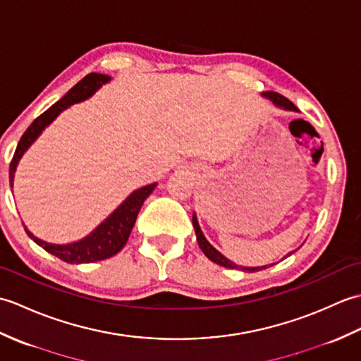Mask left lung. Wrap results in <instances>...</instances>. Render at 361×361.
<instances>
[{
	"label": "left lung",
	"instance_id": "left-lung-1",
	"mask_svg": "<svg viewBox=\"0 0 361 361\" xmlns=\"http://www.w3.org/2000/svg\"><path fill=\"white\" fill-rule=\"evenodd\" d=\"M262 96L265 99H268L274 106H278V109L281 110H286V111H299L293 102H290L287 97H283L278 93H274V91H265V93H262ZM192 225H194V229H195V235H197V242H198V247L202 248V251L204 252V256L208 257L209 260H212V262H216L217 265H221V267H226V268H235V270H242V271H248V273H252V271H260V270H265V268L271 267L273 264H268V265H262V267H243V265H237L234 264L233 260H229L228 257H225L224 255L219 250H216L212 247V245L208 242V239H206L200 225H198V220H197V216L194 212L192 216ZM293 255V251L288 252L287 256H283V259Z\"/></svg>",
	"mask_w": 361,
	"mask_h": 361
}]
</instances>
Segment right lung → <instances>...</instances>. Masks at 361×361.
I'll use <instances>...</instances> for the list:
<instances>
[{
    "label": "right lung",
    "mask_w": 361,
    "mask_h": 361,
    "mask_svg": "<svg viewBox=\"0 0 361 361\" xmlns=\"http://www.w3.org/2000/svg\"><path fill=\"white\" fill-rule=\"evenodd\" d=\"M111 80L110 75L106 74H99V73H91L85 75L79 83L68 91V93L60 99L59 102L49 106L43 114H40L29 128L21 136V140L17 145V150H15V155L12 158L11 169H9V180L11 186L13 188V178L15 172H17V166L20 159L25 155V152L35 142L38 136L43 133V130L48 127L51 122L56 119L60 113L70 109L71 105L79 104L87 101L91 96H93L96 91L101 88L105 83ZM157 188V183H152V185L142 186L140 189L133 190L124 202H122L116 209H114L109 217H106L101 225H97L93 231L88 235L83 237V239L71 243H49L46 240L38 239L29 229L25 226L27 235L32 239L38 247H42L52 256L62 259L63 262L68 264H90L96 262V260H104L109 259L124 248V245L128 240V235L132 233L133 225L137 217V212H140L142 203L145 202L153 189Z\"/></svg>",
    "instance_id": "obj_1"
}]
</instances>
